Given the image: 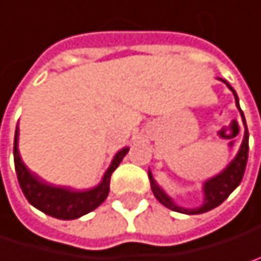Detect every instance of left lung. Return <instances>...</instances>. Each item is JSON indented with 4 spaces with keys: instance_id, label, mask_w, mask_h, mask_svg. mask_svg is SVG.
Returning a JSON list of instances; mask_svg holds the SVG:
<instances>
[{
    "instance_id": "1",
    "label": "left lung",
    "mask_w": 261,
    "mask_h": 261,
    "mask_svg": "<svg viewBox=\"0 0 261 261\" xmlns=\"http://www.w3.org/2000/svg\"><path fill=\"white\" fill-rule=\"evenodd\" d=\"M223 83H225V86L233 92L234 95V101H236V107L238 110L241 112V116H242V122H244V127H245V133H244V139H242V143H241V148L238 151L236 156L225 166L224 170H221L218 175L212 176V178L206 179L203 184H201V191H203V203L200 206H196V207H184L178 204L176 201L173 200L158 184L152 176L151 170L148 172V176L151 180V188H152V193H154L155 199L160 201L161 204H164L166 207L175 211V212H180V214H187V215H197V214H204L217 206H220L223 201L239 187L241 180L244 178V173H245V167H247V161H248V128H247V122H245V116H244V112L241 110L239 106V98H238V94L236 91L228 85V82H225L224 79H218Z\"/></svg>"
}]
</instances>
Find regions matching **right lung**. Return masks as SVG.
Here are the masks:
<instances>
[{"label": "right lung", "mask_w": 261, "mask_h": 261, "mask_svg": "<svg viewBox=\"0 0 261 261\" xmlns=\"http://www.w3.org/2000/svg\"><path fill=\"white\" fill-rule=\"evenodd\" d=\"M19 122L14 133V145H13V155H14V167L19 185L27 197L34 207L44 212L49 217L58 220H76L83 215L89 214L91 211L97 209L103 201L106 200L109 190H110V176L113 170L119 166L122 158L130 151V148H124L118 151L110 166L107 167L103 178L98 185L89 190H73L68 187H57L44 182L33 173L19 154Z\"/></svg>", "instance_id": "1"}]
</instances>
